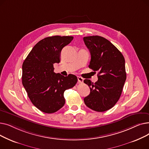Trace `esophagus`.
<instances>
[{
    "label": "esophagus",
    "instance_id": "esophagus-1",
    "mask_svg": "<svg viewBox=\"0 0 149 149\" xmlns=\"http://www.w3.org/2000/svg\"><path fill=\"white\" fill-rule=\"evenodd\" d=\"M77 79H78V82L79 83H82L83 82V79L81 77H77Z\"/></svg>",
    "mask_w": 149,
    "mask_h": 149
}]
</instances>
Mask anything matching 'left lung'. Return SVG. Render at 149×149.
Returning a JSON list of instances; mask_svg holds the SVG:
<instances>
[{"instance_id": "8db88e82", "label": "left lung", "mask_w": 149, "mask_h": 149, "mask_svg": "<svg viewBox=\"0 0 149 149\" xmlns=\"http://www.w3.org/2000/svg\"><path fill=\"white\" fill-rule=\"evenodd\" d=\"M91 59L89 68L98 72L95 83L85 79L90 94L84 98L85 104L97 112H104L117 103L126 80L125 60L121 52L106 38L93 36L84 37Z\"/></svg>"}]
</instances>
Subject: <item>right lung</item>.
I'll list each match as a JSON object with an SVG mask.
<instances>
[{
  "label": "right lung",
  "instance_id": "add662e5",
  "mask_svg": "<svg viewBox=\"0 0 149 149\" xmlns=\"http://www.w3.org/2000/svg\"><path fill=\"white\" fill-rule=\"evenodd\" d=\"M72 36H55L39 41L22 65V84L32 103L39 110L52 113L65 103L64 92L77 83L75 75L64 77L54 72L60 61L61 49L73 40Z\"/></svg>",
  "mask_w": 149,
  "mask_h": 149
}]
</instances>
